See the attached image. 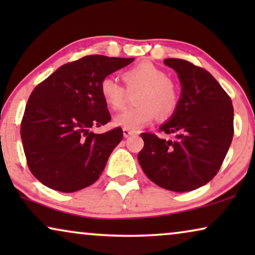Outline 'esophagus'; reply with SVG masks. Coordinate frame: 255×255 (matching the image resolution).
<instances>
[{
	"mask_svg": "<svg viewBox=\"0 0 255 255\" xmlns=\"http://www.w3.org/2000/svg\"><path fill=\"white\" fill-rule=\"evenodd\" d=\"M123 134H124V137H125V138H128V137H130V135L137 134V132H135V131H131V130H128V128H123Z\"/></svg>",
	"mask_w": 255,
	"mask_h": 255,
	"instance_id": "34e87169",
	"label": "esophagus"
}]
</instances>
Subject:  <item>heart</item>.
Instances as JSON below:
<instances>
[{
  "instance_id": "b5f03b06",
  "label": "heart",
  "mask_w": 255,
  "mask_h": 255,
  "mask_svg": "<svg viewBox=\"0 0 255 255\" xmlns=\"http://www.w3.org/2000/svg\"><path fill=\"white\" fill-rule=\"evenodd\" d=\"M124 88L116 80L107 76L100 82V94L110 109H123L128 100V92H139L135 95L138 106L128 108L114 118L117 127L138 131L148 125L159 114L160 117H169L179 106L176 86L161 68L151 62H141L122 73Z\"/></svg>"
}]
</instances>
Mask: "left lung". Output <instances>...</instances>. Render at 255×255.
Segmentation results:
<instances>
[{
	"instance_id": "1",
	"label": "left lung",
	"mask_w": 255,
	"mask_h": 255,
	"mask_svg": "<svg viewBox=\"0 0 255 255\" xmlns=\"http://www.w3.org/2000/svg\"><path fill=\"white\" fill-rule=\"evenodd\" d=\"M177 73L181 97L172 118L159 132L174 140L141 133L138 161L152 182L167 190L190 191L214 179L233 138L232 101L204 68L182 59H165Z\"/></svg>"
}]
</instances>
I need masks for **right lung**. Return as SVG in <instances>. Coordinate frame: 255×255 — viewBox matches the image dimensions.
<instances>
[{
  "instance_id": "right-lung-1",
  "label": "right lung",
  "mask_w": 255,
  "mask_h": 255,
  "mask_svg": "<svg viewBox=\"0 0 255 255\" xmlns=\"http://www.w3.org/2000/svg\"><path fill=\"white\" fill-rule=\"evenodd\" d=\"M133 60L87 55L62 65L33 89L20 138L29 169L44 186L74 193L99 180L123 139L122 128L100 134L89 131L111 120L100 82Z\"/></svg>"
}]
</instances>
